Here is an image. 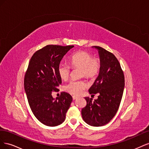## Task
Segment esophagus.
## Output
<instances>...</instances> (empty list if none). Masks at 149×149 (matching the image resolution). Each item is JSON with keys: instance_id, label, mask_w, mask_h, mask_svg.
<instances>
[{"instance_id": "34e87169", "label": "esophagus", "mask_w": 149, "mask_h": 149, "mask_svg": "<svg viewBox=\"0 0 149 149\" xmlns=\"http://www.w3.org/2000/svg\"><path fill=\"white\" fill-rule=\"evenodd\" d=\"M78 96H73V100H76V99H78Z\"/></svg>"}]
</instances>
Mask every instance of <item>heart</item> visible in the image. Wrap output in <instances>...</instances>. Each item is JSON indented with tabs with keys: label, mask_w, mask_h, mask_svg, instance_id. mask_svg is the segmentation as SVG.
Segmentation results:
<instances>
[{
	"label": "heart",
	"mask_w": 149,
	"mask_h": 149,
	"mask_svg": "<svg viewBox=\"0 0 149 149\" xmlns=\"http://www.w3.org/2000/svg\"><path fill=\"white\" fill-rule=\"evenodd\" d=\"M69 65L60 63L58 66V73L62 80L69 78L72 67L73 69L79 68L81 77L88 79L95 78L100 73L101 61L100 58L93 57V54L87 51L76 52L69 58ZM86 87L83 80H71L64 86L65 91L74 95H79Z\"/></svg>",
	"instance_id": "1"
}]
</instances>
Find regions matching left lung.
Instances as JSON below:
<instances>
[{
  "instance_id": "1",
  "label": "left lung",
  "mask_w": 149,
  "mask_h": 149,
  "mask_svg": "<svg viewBox=\"0 0 149 149\" xmlns=\"http://www.w3.org/2000/svg\"><path fill=\"white\" fill-rule=\"evenodd\" d=\"M101 61L99 76L89 93L94 95L98 93L97 100L92 101L84 97L86 106L81 110L82 118L88 124L99 127L109 123L114 118L120 106L124 88V75L118 60L114 54L98 46Z\"/></svg>"
}]
</instances>
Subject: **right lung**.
I'll use <instances>...</instances> for the list:
<instances>
[{"label":"right lung","instance_id":"right-lung-1","mask_svg":"<svg viewBox=\"0 0 149 149\" xmlns=\"http://www.w3.org/2000/svg\"><path fill=\"white\" fill-rule=\"evenodd\" d=\"M73 45H48L38 49L31 56L24 78V88L29 106L34 116L47 126L63 123L73 100L70 94L63 92L54 99L53 91L61 84L58 66Z\"/></svg>","mask_w":149,"mask_h":149}]
</instances>
